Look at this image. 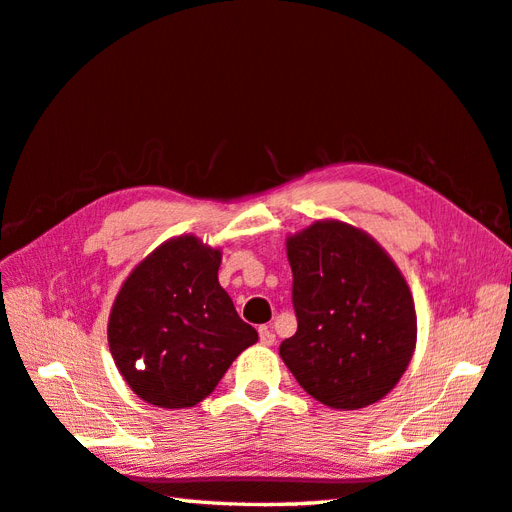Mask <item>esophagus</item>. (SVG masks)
I'll list each match as a JSON object with an SVG mask.
<instances>
[{
    "label": "esophagus",
    "mask_w": 512,
    "mask_h": 512,
    "mask_svg": "<svg viewBox=\"0 0 512 512\" xmlns=\"http://www.w3.org/2000/svg\"><path fill=\"white\" fill-rule=\"evenodd\" d=\"M258 336H260V342L265 344V347H271V344L276 342V333H274V327L271 325H263L258 329Z\"/></svg>",
    "instance_id": "obj_1"
}]
</instances>
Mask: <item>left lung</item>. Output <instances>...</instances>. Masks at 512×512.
<instances>
[{
  "mask_svg": "<svg viewBox=\"0 0 512 512\" xmlns=\"http://www.w3.org/2000/svg\"><path fill=\"white\" fill-rule=\"evenodd\" d=\"M298 329L280 358L311 398L356 411L382 400L409 367L417 318L391 256L342 221L287 238Z\"/></svg>",
  "mask_w": 512,
  "mask_h": 512,
  "instance_id": "left-lung-1",
  "label": "left lung"
}]
</instances>
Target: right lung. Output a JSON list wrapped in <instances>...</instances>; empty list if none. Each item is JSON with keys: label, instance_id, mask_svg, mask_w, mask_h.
Returning a JSON list of instances; mask_svg holds the SVG:
<instances>
[{"label": "right lung", "instance_id": "add662e5", "mask_svg": "<svg viewBox=\"0 0 512 512\" xmlns=\"http://www.w3.org/2000/svg\"><path fill=\"white\" fill-rule=\"evenodd\" d=\"M221 249L196 236L170 238L125 278L110 311L108 344L123 380L161 409L210 395L258 340L218 285Z\"/></svg>", "mask_w": 512, "mask_h": 512}]
</instances>
